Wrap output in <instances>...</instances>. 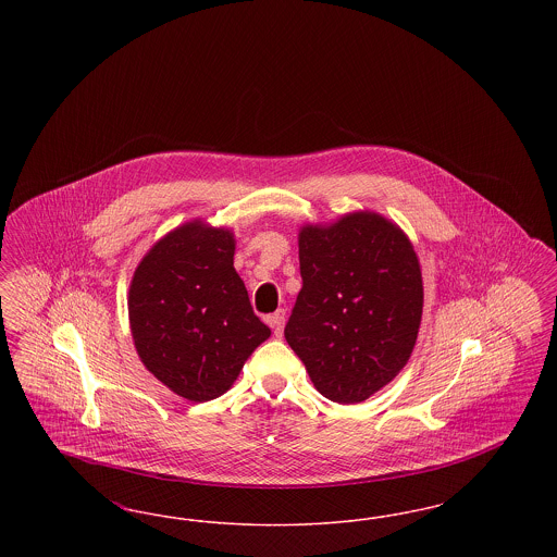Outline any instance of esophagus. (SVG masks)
Wrapping results in <instances>:
<instances>
[{
    "label": "esophagus",
    "mask_w": 557,
    "mask_h": 557,
    "mask_svg": "<svg viewBox=\"0 0 557 557\" xmlns=\"http://www.w3.org/2000/svg\"><path fill=\"white\" fill-rule=\"evenodd\" d=\"M267 323L273 327V334L280 338L282 332H284V323H286V311H284V309H277L273 315L267 318Z\"/></svg>",
    "instance_id": "34e87169"
}]
</instances>
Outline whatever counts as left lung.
I'll return each mask as SVG.
<instances>
[{
	"instance_id": "1",
	"label": "left lung",
	"mask_w": 557,
	"mask_h": 557,
	"mask_svg": "<svg viewBox=\"0 0 557 557\" xmlns=\"http://www.w3.org/2000/svg\"><path fill=\"white\" fill-rule=\"evenodd\" d=\"M302 288L284 336L319 393L352 405L411 357L422 321V271L411 242L375 212H352L298 236Z\"/></svg>"
}]
</instances>
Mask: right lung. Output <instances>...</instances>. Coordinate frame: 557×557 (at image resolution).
<instances>
[{"label":"right lung","mask_w":557,"mask_h":557,"mask_svg":"<svg viewBox=\"0 0 557 557\" xmlns=\"http://www.w3.org/2000/svg\"><path fill=\"white\" fill-rule=\"evenodd\" d=\"M234 236L200 221L152 246L129 288L133 343L141 363L175 395L205 403L236 382L271 336L234 269Z\"/></svg>","instance_id":"obj_1"}]
</instances>
